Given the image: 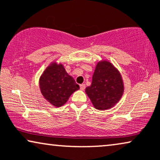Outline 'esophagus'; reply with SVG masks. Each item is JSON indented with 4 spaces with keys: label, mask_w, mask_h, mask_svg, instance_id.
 <instances>
[{
    "label": "esophagus",
    "mask_w": 160,
    "mask_h": 160,
    "mask_svg": "<svg viewBox=\"0 0 160 160\" xmlns=\"http://www.w3.org/2000/svg\"><path fill=\"white\" fill-rule=\"evenodd\" d=\"M80 89H81L82 91H83L85 88H86V85L85 84H81V85H80Z\"/></svg>",
    "instance_id": "34e87169"
}]
</instances>
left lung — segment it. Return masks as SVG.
Returning a JSON list of instances; mask_svg holds the SVG:
<instances>
[{
  "label": "left lung",
  "mask_w": 160,
  "mask_h": 160,
  "mask_svg": "<svg viewBox=\"0 0 160 160\" xmlns=\"http://www.w3.org/2000/svg\"><path fill=\"white\" fill-rule=\"evenodd\" d=\"M86 92L97 109L112 107L123 92L120 73L110 62H99L93 74L92 83L86 88Z\"/></svg>",
  "instance_id": "8db88e82"
}]
</instances>
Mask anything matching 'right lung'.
Masks as SVG:
<instances>
[{"label": "right lung", "mask_w": 160, "mask_h": 160, "mask_svg": "<svg viewBox=\"0 0 160 160\" xmlns=\"http://www.w3.org/2000/svg\"><path fill=\"white\" fill-rule=\"evenodd\" d=\"M39 86L44 98L55 107L64 105L72 93L80 88L63 65L56 63H52L44 71Z\"/></svg>", "instance_id": "right-lung-1"}]
</instances>
